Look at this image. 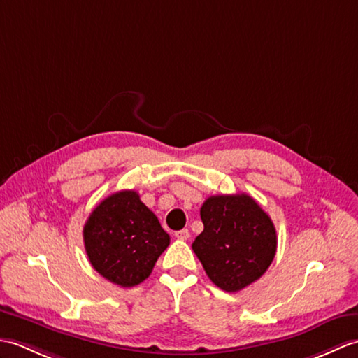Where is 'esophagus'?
<instances>
[{"instance_id": "34e87169", "label": "esophagus", "mask_w": 358, "mask_h": 358, "mask_svg": "<svg viewBox=\"0 0 358 358\" xmlns=\"http://www.w3.org/2000/svg\"><path fill=\"white\" fill-rule=\"evenodd\" d=\"M175 237H177L178 240H187L189 237H191V232H189V229H181V231L175 232Z\"/></svg>"}]
</instances>
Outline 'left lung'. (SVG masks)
Here are the masks:
<instances>
[{
    "instance_id": "8db88e82",
    "label": "left lung",
    "mask_w": 358,
    "mask_h": 358,
    "mask_svg": "<svg viewBox=\"0 0 358 358\" xmlns=\"http://www.w3.org/2000/svg\"><path fill=\"white\" fill-rule=\"evenodd\" d=\"M200 217L204 229L192 249L215 286L238 292L268 271L277 252V232L252 196H209Z\"/></svg>"
}]
</instances>
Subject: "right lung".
Wrapping results in <instances>:
<instances>
[{"mask_svg":"<svg viewBox=\"0 0 358 358\" xmlns=\"http://www.w3.org/2000/svg\"><path fill=\"white\" fill-rule=\"evenodd\" d=\"M86 254L94 269L121 287L146 280L171 237L135 191L104 199L83 229Z\"/></svg>","mask_w":358,"mask_h":358,"instance_id":"right-lung-1","label":"right lung"}]
</instances>
